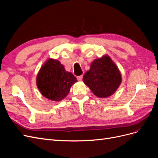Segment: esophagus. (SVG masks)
Instances as JSON below:
<instances>
[{"instance_id": "obj_1", "label": "esophagus", "mask_w": 158, "mask_h": 158, "mask_svg": "<svg viewBox=\"0 0 158 158\" xmlns=\"http://www.w3.org/2000/svg\"><path fill=\"white\" fill-rule=\"evenodd\" d=\"M82 78H83V75H81V76H77V79H78V80H79V81L82 80Z\"/></svg>"}]
</instances>
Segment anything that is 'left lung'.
Instances as JSON below:
<instances>
[{"mask_svg": "<svg viewBox=\"0 0 158 158\" xmlns=\"http://www.w3.org/2000/svg\"><path fill=\"white\" fill-rule=\"evenodd\" d=\"M83 82L99 98L111 95L121 83V76L117 66L108 56L95 59L83 77Z\"/></svg>", "mask_w": 158, "mask_h": 158, "instance_id": "left-lung-1", "label": "left lung"}]
</instances>
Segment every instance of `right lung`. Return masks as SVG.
<instances>
[{
    "mask_svg": "<svg viewBox=\"0 0 158 158\" xmlns=\"http://www.w3.org/2000/svg\"><path fill=\"white\" fill-rule=\"evenodd\" d=\"M76 82L74 76L64 70L57 60L49 59L37 76V85L41 94L52 101H60Z\"/></svg>",
    "mask_w": 158,
    "mask_h": 158,
    "instance_id": "obj_1",
    "label": "right lung"
}]
</instances>
